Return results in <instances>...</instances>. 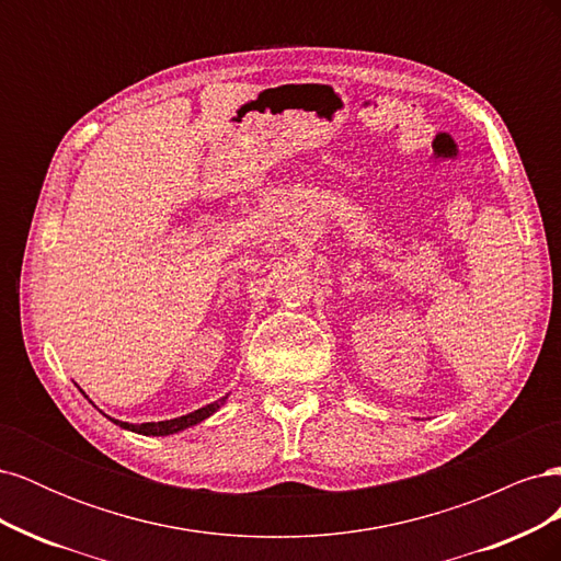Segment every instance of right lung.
I'll return each instance as SVG.
<instances>
[{"label": "right lung", "mask_w": 561, "mask_h": 561, "mask_svg": "<svg viewBox=\"0 0 561 561\" xmlns=\"http://www.w3.org/2000/svg\"><path fill=\"white\" fill-rule=\"evenodd\" d=\"M229 396H225L222 400L217 402H210L206 407H201V410L192 412V414H184V416H178V419H171V421H149V423H126V421H116L112 419L116 426H122L126 431H133V433H140V435H173V433H180L184 428H192L196 426V423L206 421L208 416H213L219 407H222L227 402Z\"/></svg>", "instance_id": "right-lung-1"}]
</instances>
